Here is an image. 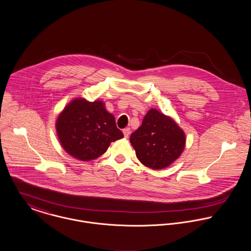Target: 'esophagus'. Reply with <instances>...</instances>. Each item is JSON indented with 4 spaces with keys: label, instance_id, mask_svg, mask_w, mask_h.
Segmentation results:
<instances>
[{
    "label": "esophagus",
    "instance_id": "obj_1",
    "mask_svg": "<svg viewBox=\"0 0 251 251\" xmlns=\"http://www.w3.org/2000/svg\"><path fill=\"white\" fill-rule=\"evenodd\" d=\"M130 133H131L130 128H126V129H124V130H123V134H124V136H125L126 138H128V137H129Z\"/></svg>",
    "mask_w": 251,
    "mask_h": 251
}]
</instances>
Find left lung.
Returning <instances> with one entry per match:
<instances>
[{
  "label": "left lung",
  "mask_w": 251,
  "mask_h": 251,
  "mask_svg": "<svg viewBox=\"0 0 251 251\" xmlns=\"http://www.w3.org/2000/svg\"><path fill=\"white\" fill-rule=\"evenodd\" d=\"M185 140L183 130L173 118L155 109L147 112L141 126L130 137L138 160L154 170L166 168L177 159Z\"/></svg>",
  "instance_id": "1"
}]
</instances>
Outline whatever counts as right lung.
<instances>
[{"label": "right lung", "mask_w": 251, "mask_h": 251, "mask_svg": "<svg viewBox=\"0 0 251 251\" xmlns=\"http://www.w3.org/2000/svg\"><path fill=\"white\" fill-rule=\"evenodd\" d=\"M55 128L63 149L82 161L99 157L111 142L124 136L103 101L90 102L83 97L73 99L64 108L58 116Z\"/></svg>", "instance_id": "add662e5"}]
</instances>
